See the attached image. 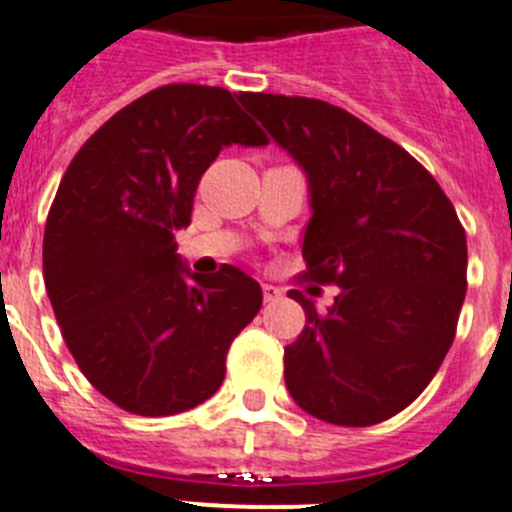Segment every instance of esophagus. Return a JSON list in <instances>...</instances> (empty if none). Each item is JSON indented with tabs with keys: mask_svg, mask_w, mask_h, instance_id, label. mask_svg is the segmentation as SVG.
Segmentation results:
<instances>
[{
	"mask_svg": "<svg viewBox=\"0 0 512 512\" xmlns=\"http://www.w3.org/2000/svg\"><path fill=\"white\" fill-rule=\"evenodd\" d=\"M261 292H264V302H277L279 297H282V289L274 287V284H264Z\"/></svg>",
	"mask_w": 512,
	"mask_h": 512,
	"instance_id": "34e87169",
	"label": "esophagus"
}]
</instances>
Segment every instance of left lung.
<instances>
[{
  "label": "left lung",
  "instance_id": "8db88e82",
  "mask_svg": "<svg viewBox=\"0 0 512 512\" xmlns=\"http://www.w3.org/2000/svg\"><path fill=\"white\" fill-rule=\"evenodd\" d=\"M307 176L305 277L336 284L328 310L292 289L307 325L284 348L305 413L374 425L436 377L467 295V235L438 182L405 148L320 99L241 94Z\"/></svg>",
  "mask_w": 512,
  "mask_h": 512
}]
</instances>
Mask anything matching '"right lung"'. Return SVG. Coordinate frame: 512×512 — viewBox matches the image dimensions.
Instances as JSON below:
<instances>
[{
  "label": "right lung",
  "mask_w": 512,
  "mask_h": 512,
  "mask_svg": "<svg viewBox=\"0 0 512 512\" xmlns=\"http://www.w3.org/2000/svg\"><path fill=\"white\" fill-rule=\"evenodd\" d=\"M266 146L228 89L169 84L122 107L81 146L43 238L53 312L84 377L135 415H176L212 397L261 287L225 264L192 274L176 230L223 148Z\"/></svg>",
  "instance_id": "add662e5"
}]
</instances>
